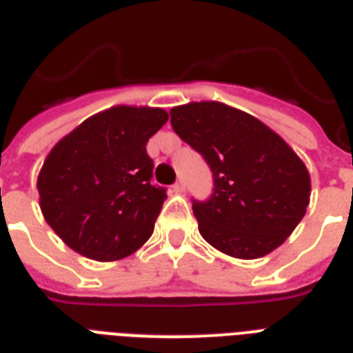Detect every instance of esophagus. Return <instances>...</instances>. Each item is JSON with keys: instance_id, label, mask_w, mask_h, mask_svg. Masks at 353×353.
Returning a JSON list of instances; mask_svg holds the SVG:
<instances>
[{"instance_id": "esophagus-1", "label": "esophagus", "mask_w": 353, "mask_h": 353, "mask_svg": "<svg viewBox=\"0 0 353 353\" xmlns=\"http://www.w3.org/2000/svg\"><path fill=\"white\" fill-rule=\"evenodd\" d=\"M174 192H183V190H185V183L181 181V179H179V181H176L174 183Z\"/></svg>"}]
</instances>
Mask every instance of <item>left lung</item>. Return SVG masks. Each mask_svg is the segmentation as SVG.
Segmentation results:
<instances>
[{"mask_svg":"<svg viewBox=\"0 0 353 353\" xmlns=\"http://www.w3.org/2000/svg\"><path fill=\"white\" fill-rule=\"evenodd\" d=\"M170 122L212 172L210 198L192 199L205 240L243 260L282 245L306 214L312 190L306 165L284 139L221 102L172 108Z\"/></svg>","mask_w":353,"mask_h":353,"instance_id":"8db88e82","label":"left lung"}]
</instances>
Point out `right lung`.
<instances>
[{"label": "right lung", "instance_id": "right-lung-1", "mask_svg": "<svg viewBox=\"0 0 353 353\" xmlns=\"http://www.w3.org/2000/svg\"><path fill=\"white\" fill-rule=\"evenodd\" d=\"M168 121L161 108L115 106L54 144L38 176L43 218L73 251L112 262L148 240L166 199L152 185L146 143Z\"/></svg>", "mask_w": 353, "mask_h": 353}]
</instances>
